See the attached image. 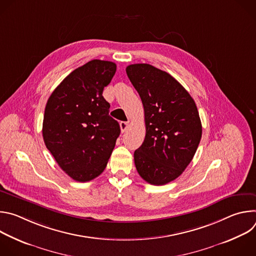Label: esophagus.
Listing matches in <instances>:
<instances>
[{"label": "esophagus", "instance_id": "34e87169", "mask_svg": "<svg viewBox=\"0 0 256 256\" xmlns=\"http://www.w3.org/2000/svg\"><path fill=\"white\" fill-rule=\"evenodd\" d=\"M120 124V130H122V132H126V130L128 128V122H122Z\"/></svg>", "mask_w": 256, "mask_h": 256}]
</instances>
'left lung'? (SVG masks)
Returning <instances> with one entry per match:
<instances>
[{
	"label": "left lung",
	"mask_w": 256,
	"mask_h": 256,
	"mask_svg": "<svg viewBox=\"0 0 256 256\" xmlns=\"http://www.w3.org/2000/svg\"><path fill=\"white\" fill-rule=\"evenodd\" d=\"M144 112L146 136L134 151L140 176L164 186L180 176L192 162L202 138V122L194 100L168 72L149 64L126 66Z\"/></svg>",
	"instance_id": "1"
}]
</instances>
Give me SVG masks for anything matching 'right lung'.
<instances>
[{
	"label": "right lung",
	"instance_id": "obj_1",
	"mask_svg": "<svg viewBox=\"0 0 256 256\" xmlns=\"http://www.w3.org/2000/svg\"><path fill=\"white\" fill-rule=\"evenodd\" d=\"M116 64L92 60L72 70L50 96L42 136L58 166L74 180L86 182L100 175L120 134L109 116L103 89L114 78Z\"/></svg>",
	"mask_w": 256,
	"mask_h": 256
}]
</instances>
